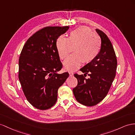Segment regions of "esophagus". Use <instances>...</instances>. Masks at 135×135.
<instances>
[{
	"label": "esophagus",
	"instance_id": "esophagus-1",
	"mask_svg": "<svg viewBox=\"0 0 135 135\" xmlns=\"http://www.w3.org/2000/svg\"><path fill=\"white\" fill-rule=\"evenodd\" d=\"M69 74H70V76H73V75H74L73 72H69Z\"/></svg>",
	"mask_w": 135,
	"mask_h": 135
}]
</instances>
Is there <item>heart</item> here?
Returning a JSON list of instances; mask_svg holds the SVG:
<instances>
[{
    "label": "heart",
    "instance_id": "obj_1",
    "mask_svg": "<svg viewBox=\"0 0 135 135\" xmlns=\"http://www.w3.org/2000/svg\"><path fill=\"white\" fill-rule=\"evenodd\" d=\"M73 47L74 54L63 62L65 70H76L82 63L87 64L98 55L101 47L100 38L87 27H80L69 33L68 38L63 35L56 40V47L61 59L66 57Z\"/></svg>",
    "mask_w": 135,
    "mask_h": 135
}]
</instances>
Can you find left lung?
<instances>
[{
	"instance_id": "1",
	"label": "left lung",
	"mask_w": 135,
	"mask_h": 135,
	"mask_svg": "<svg viewBox=\"0 0 135 135\" xmlns=\"http://www.w3.org/2000/svg\"><path fill=\"white\" fill-rule=\"evenodd\" d=\"M101 38V48L95 59L80 69L83 75H74L78 85L73 89L76 100L83 105L94 106L107 96L115 78L117 59L110 40L101 30L96 29ZM88 74L90 78L85 77Z\"/></svg>"
}]
</instances>
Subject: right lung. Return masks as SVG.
I'll return each instance as SVG.
<instances>
[{"label": "right lung", "instance_id": "add662e5", "mask_svg": "<svg viewBox=\"0 0 135 135\" xmlns=\"http://www.w3.org/2000/svg\"><path fill=\"white\" fill-rule=\"evenodd\" d=\"M68 26L46 27L35 33L23 46L19 60V79L28 102L46 110L57 101V90L68 77V72H57L63 67L56 40Z\"/></svg>", "mask_w": 135, "mask_h": 135}]
</instances>
